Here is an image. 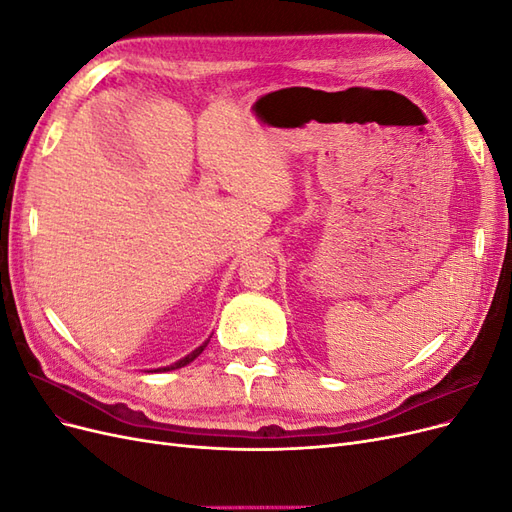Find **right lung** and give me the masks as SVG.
<instances>
[{
  "label": "right lung",
  "instance_id": "right-lung-1",
  "mask_svg": "<svg viewBox=\"0 0 512 512\" xmlns=\"http://www.w3.org/2000/svg\"><path fill=\"white\" fill-rule=\"evenodd\" d=\"M205 346H207V344H203V346H200V348H196V350H194L192 354H188V356H185V359H181L179 363H175V365H170V367H162V369H164V371H168V369H177V367H183V365H188V363H192V361L196 359V356H198L200 352H203V350H205ZM162 369H158V371H162Z\"/></svg>",
  "mask_w": 512,
  "mask_h": 512
}]
</instances>
